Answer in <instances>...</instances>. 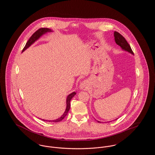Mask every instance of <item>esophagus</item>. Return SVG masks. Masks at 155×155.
<instances>
[{"label": "esophagus", "mask_w": 155, "mask_h": 155, "mask_svg": "<svg viewBox=\"0 0 155 155\" xmlns=\"http://www.w3.org/2000/svg\"><path fill=\"white\" fill-rule=\"evenodd\" d=\"M87 85V82L86 81H83L80 84V88L81 89H84L85 88H86Z\"/></svg>", "instance_id": "34e87169"}]
</instances>
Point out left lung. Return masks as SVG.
Returning a JSON list of instances; mask_svg holds the SVG:
<instances>
[{"label":"left lung","instance_id":"1","mask_svg":"<svg viewBox=\"0 0 155 155\" xmlns=\"http://www.w3.org/2000/svg\"><path fill=\"white\" fill-rule=\"evenodd\" d=\"M114 41H115L116 44L118 45L119 46H120V48L123 50H124L127 52H128L131 54H134L131 46H130V45L128 44V43L127 42L126 39L119 33H118L117 31H114ZM117 119H116L115 120H116ZM110 122L111 121H109V122ZM98 122H100L98 121Z\"/></svg>","mask_w":155,"mask_h":155}]
</instances>
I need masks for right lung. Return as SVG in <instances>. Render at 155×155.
<instances>
[{
    "instance_id": "add662e5",
    "label": "right lung",
    "mask_w": 155,
    "mask_h": 155,
    "mask_svg": "<svg viewBox=\"0 0 155 155\" xmlns=\"http://www.w3.org/2000/svg\"><path fill=\"white\" fill-rule=\"evenodd\" d=\"M52 31V30H51L50 28H41L39 29H38L36 32H35L33 35L30 37V38L29 39V40L27 41V42L26 43V44L25 45L24 49H22V52H24L25 49H27L28 47H30L31 45L33 44V43H35L37 40H38L42 35H44L45 33H48V32H51ZM76 94V93L75 92H73L72 93L70 94L67 97L66 99V110L64 111V113L63 114V115L55 119V120H46V121H49V122H60L61 121L64 117L65 116H66L68 112V111L70 110V101L71 100V98ZM42 120H44L45 121V119H42Z\"/></svg>"
}]
</instances>
